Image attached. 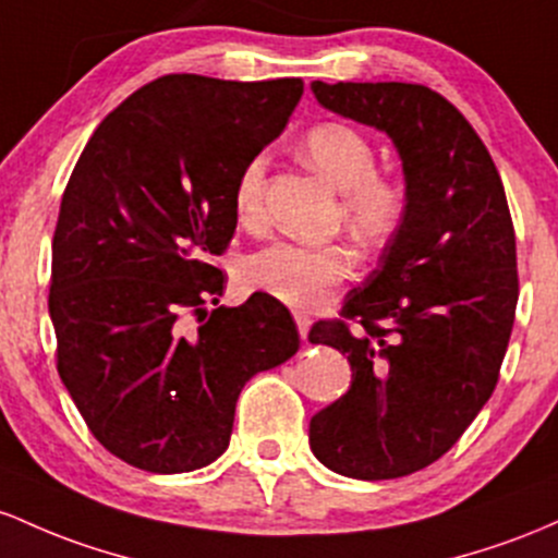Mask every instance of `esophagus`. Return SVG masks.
Here are the masks:
<instances>
[{"label": "esophagus", "instance_id": "obj_1", "mask_svg": "<svg viewBox=\"0 0 558 558\" xmlns=\"http://www.w3.org/2000/svg\"><path fill=\"white\" fill-rule=\"evenodd\" d=\"M295 324H298V331H300V337H303V340H308V331H311V316L308 313H303V311H295Z\"/></svg>", "mask_w": 558, "mask_h": 558}]
</instances>
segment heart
Masks as SVG:
<instances>
[{
    "label": "heart",
    "mask_w": 558,
    "mask_h": 558,
    "mask_svg": "<svg viewBox=\"0 0 558 558\" xmlns=\"http://www.w3.org/2000/svg\"><path fill=\"white\" fill-rule=\"evenodd\" d=\"M303 158L342 192V213L355 234L381 242L398 229L405 210V186L377 168L374 144L348 123H318L303 140ZM266 158L245 162L234 184V213L245 227L260 221ZM353 258L342 245L274 242L242 263V281L250 290L271 295L292 308L324 303L350 277Z\"/></svg>",
    "instance_id": "b5f03b06"
}]
</instances>
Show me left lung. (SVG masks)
<instances>
[{
	"label": "left lung",
	"mask_w": 558,
	"mask_h": 558,
	"mask_svg": "<svg viewBox=\"0 0 558 558\" xmlns=\"http://www.w3.org/2000/svg\"><path fill=\"white\" fill-rule=\"evenodd\" d=\"M318 105L385 131L403 160L405 210L377 268L313 324L353 368L311 418V450L353 480H396L456 446L493 396L519 298L504 181L477 131L422 84H324Z\"/></svg>",
	"instance_id": "obj_1"
}]
</instances>
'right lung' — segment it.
<instances>
[{
    "mask_svg": "<svg viewBox=\"0 0 558 558\" xmlns=\"http://www.w3.org/2000/svg\"><path fill=\"white\" fill-rule=\"evenodd\" d=\"M300 97V78L162 76L99 123L73 168L52 240L58 372L92 435L131 466H208L245 381L298 353L271 295L205 303L223 292L213 258L234 236L236 177ZM184 312L209 322L186 336Z\"/></svg>",
    "mask_w": 558,
    "mask_h": 558,
    "instance_id": "1",
    "label": "right lung"
}]
</instances>
